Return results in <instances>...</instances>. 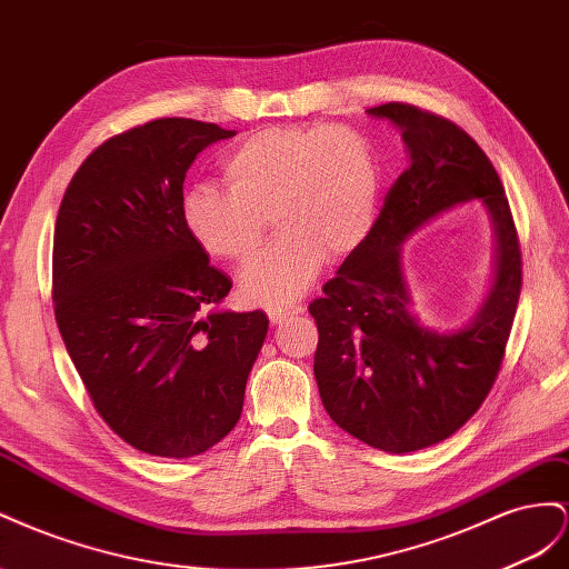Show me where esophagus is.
Here are the masks:
<instances>
[{"label": "esophagus", "instance_id": "1", "mask_svg": "<svg viewBox=\"0 0 569 569\" xmlns=\"http://www.w3.org/2000/svg\"><path fill=\"white\" fill-rule=\"evenodd\" d=\"M302 310H305V307H300V305L276 307V310H269V319H271V323H281V321H286L290 317H298Z\"/></svg>", "mask_w": 569, "mask_h": 569}]
</instances>
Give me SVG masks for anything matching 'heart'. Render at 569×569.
I'll return each mask as SVG.
<instances>
[{"mask_svg": "<svg viewBox=\"0 0 569 569\" xmlns=\"http://www.w3.org/2000/svg\"><path fill=\"white\" fill-rule=\"evenodd\" d=\"M226 186L194 183L181 217L198 246L240 273L248 302L290 307L317 279L323 254L343 257L367 238L377 217L381 171L371 142L348 126H267L242 136L221 157Z\"/></svg>", "mask_w": 569, "mask_h": 569, "instance_id": "obj_1", "label": "heart"}]
</instances>
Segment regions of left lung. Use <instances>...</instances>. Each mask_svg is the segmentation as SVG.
Returning <instances> with one entry per match:
<instances>
[{"label":"left lung","mask_w":569,"mask_h":569,"mask_svg":"<svg viewBox=\"0 0 569 569\" xmlns=\"http://www.w3.org/2000/svg\"><path fill=\"white\" fill-rule=\"evenodd\" d=\"M369 117L400 128L410 167L381 214L310 305L319 343L315 379L336 425L386 452L446 441L472 417L500 371L522 288V254L500 178L460 126L412 104L388 102ZM481 199L495 223V279L460 330H433L411 312L401 242L421 224Z\"/></svg>","instance_id":"1"}]
</instances>
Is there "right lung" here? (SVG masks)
Wrapping results in <instances>:
<instances>
[{
	"label": "right lung",
	"mask_w": 569,
	"mask_h": 569,
	"mask_svg": "<svg viewBox=\"0 0 569 569\" xmlns=\"http://www.w3.org/2000/svg\"><path fill=\"white\" fill-rule=\"evenodd\" d=\"M217 123L157 119L97 148L54 226V317L94 410L128 446L200 456L240 419L264 312L219 310L231 279L188 233L186 171Z\"/></svg>",
	"instance_id": "1"
}]
</instances>
